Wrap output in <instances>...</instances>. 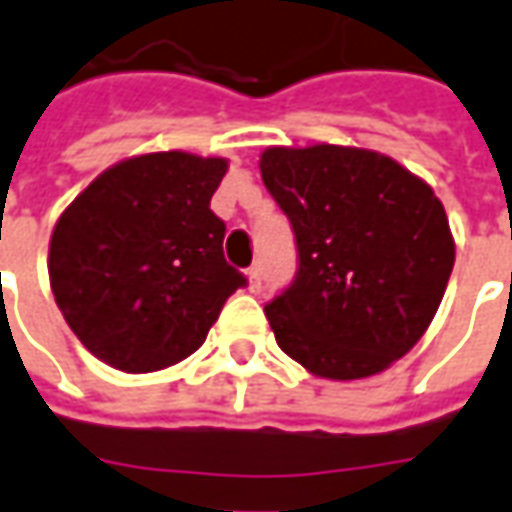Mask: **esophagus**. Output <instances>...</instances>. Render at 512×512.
I'll list each match as a JSON object with an SVG mask.
<instances>
[{
  "instance_id": "obj_1",
  "label": "esophagus",
  "mask_w": 512,
  "mask_h": 512,
  "mask_svg": "<svg viewBox=\"0 0 512 512\" xmlns=\"http://www.w3.org/2000/svg\"><path fill=\"white\" fill-rule=\"evenodd\" d=\"M246 274H249V288L260 291V285H263V271H260V266H252Z\"/></svg>"
}]
</instances>
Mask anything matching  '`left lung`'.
Listing matches in <instances>:
<instances>
[{"label":"left lung","instance_id":"8db88e82","mask_svg":"<svg viewBox=\"0 0 512 512\" xmlns=\"http://www.w3.org/2000/svg\"><path fill=\"white\" fill-rule=\"evenodd\" d=\"M260 174L296 241L291 285L266 305L282 352L330 380L407 355L455 266L430 185L391 157L330 144L266 149Z\"/></svg>","mask_w":512,"mask_h":512}]
</instances>
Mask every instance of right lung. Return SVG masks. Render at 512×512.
<instances>
[{"instance_id": "add662e5", "label": "right lung", "mask_w": 512, "mask_h": 512, "mask_svg": "<svg viewBox=\"0 0 512 512\" xmlns=\"http://www.w3.org/2000/svg\"><path fill=\"white\" fill-rule=\"evenodd\" d=\"M224 174L221 157H130L99 174L55 224V302L107 366L144 374L194 355L246 285L224 260L227 224L210 210Z\"/></svg>"}]
</instances>
